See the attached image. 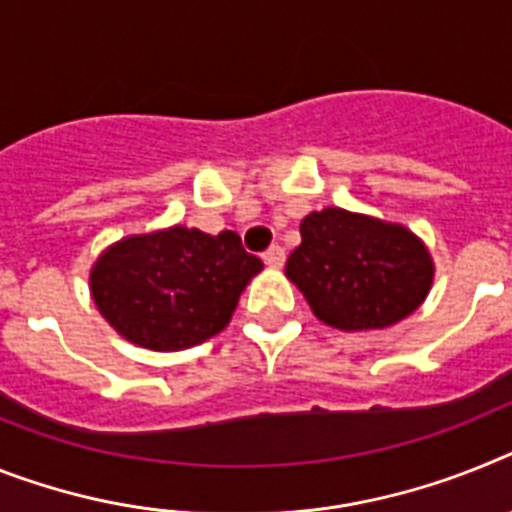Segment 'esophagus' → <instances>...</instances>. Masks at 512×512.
I'll use <instances>...</instances> for the list:
<instances>
[{
    "label": "esophagus",
    "mask_w": 512,
    "mask_h": 512,
    "mask_svg": "<svg viewBox=\"0 0 512 512\" xmlns=\"http://www.w3.org/2000/svg\"><path fill=\"white\" fill-rule=\"evenodd\" d=\"M263 260L265 265H270V268H278V265H283V260H286V252H283V247L273 244V247H268L263 252Z\"/></svg>",
    "instance_id": "34e87169"
}]
</instances>
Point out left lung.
I'll list each match as a JSON object with an SVG mask.
<instances>
[{
  "label": "left lung",
  "instance_id": "8db88e82",
  "mask_svg": "<svg viewBox=\"0 0 512 512\" xmlns=\"http://www.w3.org/2000/svg\"><path fill=\"white\" fill-rule=\"evenodd\" d=\"M286 260L312 312L341 330H380L409 317L432 286L429 252L409 229L341 208L309 213Z\"/></svg>",
  "mask_w": 512,
  "mask_h": 512
}]
</instances>
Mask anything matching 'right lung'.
I'll use <instances>...</instances> for the list:
<instances>
[{
	"mask_svg": "<svg viewBox=\"0 0 512 512\" xmlns=\"http://www.w3.org/2000/svg\"><path fill=\"white\" fill-rule=\"evenodd\" d=\"M234 231L210 236L174 226L130 236L98 257L90 291L127 341L153 351L190 349L229 325L239 294L260 273Z\"/></svg>",
	"mask_w": 512,
	"mask_h": 512,
	"instance_id": "add662e5",
	"label": "right lung"
}]
</instances>
